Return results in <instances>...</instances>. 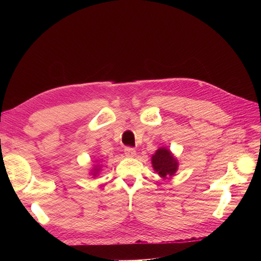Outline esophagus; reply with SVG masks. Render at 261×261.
I'll use <instances>...</instances> for the list:
<instances>
[{
    "label": "esophagus",
    "mask_w": 261,
    "mask_h": 261,
    "mask_svg": "<svg viewBox=\"0 0 261 261\" xmlns=\"http://www.w3.org/2000/svg\"><path fill=\"white\" fill-rule=\"evenodd\" d=\"M124 152H125V154L127 155V156H135L136 150L134 149V148H132V147H125Z\"/></svg>",
    "instance_id": "1"
}]
</instances>
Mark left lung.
Returning a JSON list of instances; mask_svg holds the SVG:
<instances>
[{
	"label": "left lung",
	"instance_id": "1",
	"mask_svg": "<svg viewBox=\"0 0 261 261\" xmlns=\"http://www.w3.org/2000/svg\"><path fill=\"white\" fill-rule=\"evenodd\" d=\"M152 167L155 172L159 173L161 177L172 176L175 174L177 170V162L175 158L168 149L160 148L152 155Z\"/></svg>",
	"mask_w": 261,
	"mask_h": 261
}]
</instances>
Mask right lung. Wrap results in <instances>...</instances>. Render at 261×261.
Segmentation results:
<instances>
[{"label":"right lung","mask_w":261,"mask_h":261,"mask_svg":"<svg viewBox=\"0 0 261 261\" xmlns=\"http://www.w3.org/2000/svg\"><path fill=\"white\" fill-rule=\"evenodd\" d=\"M98 171H99L98 169H94V172H93V175H94V176H96V174H97V172H98Z\"/></svg>","instance_id":"obj_1"}]
</instances>
